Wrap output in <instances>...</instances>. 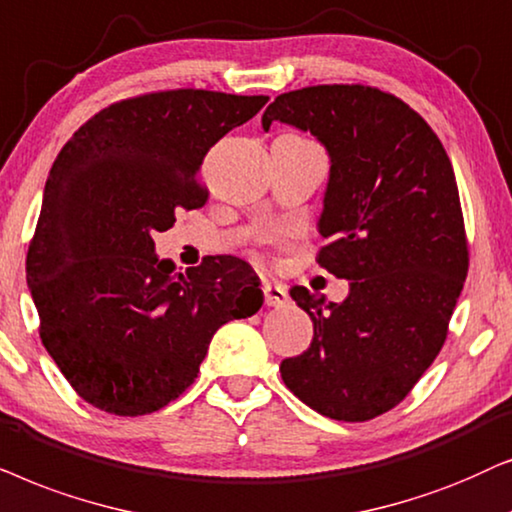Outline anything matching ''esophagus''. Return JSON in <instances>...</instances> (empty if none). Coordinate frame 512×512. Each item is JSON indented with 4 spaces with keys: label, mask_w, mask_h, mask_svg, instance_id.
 <instances>
[{
    "label": "esophagus",
    "mask_w": 512,
    "mask_h": 512,
    "mask_svg": "<svg viewBox=\"0 0 512 512\" xmlns=\"http://www.w3.org/2000/svg\"><path fill=\"white\" fill-rule=\"evenodd\" d=\"M262 290H264V302H267V306H285L290 302L288 290H285L283 285L264 283Z\"/></svg>",
    "instance_id": "34e87169"
}]
</instances>
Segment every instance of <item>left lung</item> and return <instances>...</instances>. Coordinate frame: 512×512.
Wrapping results in <instances>:
<instances>
[{
    "instance_id": "8db88e82",
    "label": "left lung",
    "mask_w": 512,
    "mask_h": 512,
    "mask_svg": "<svg viewBox=\"0 0 512 512\" xmlns=\"http://www.w3.org/2000/svg\"><path fill=\"white\" fill-rule=\"evenodd\" d=\"M311 133L330 156L318 264L349 281L344 302L290 290L311 346L281 363L285 386L325 417L367 421L400 403L438 356L468 274L449 156L410 105L370 86H309L262 114Z\"/></svg>"
}]
</instances>
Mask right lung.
Returning a JSON list of instances; mask_svg holds the SVG:
<instances>
[{
    "label": "right lung",
    "instance_id": "1",
    "mask_svg": "<svg viewBox=\"0 0 512 512\" xmlns=\"http://www.w3.org/2000/svg\"><path fill=\"white\" fill-rule=\"evenodd\" d=\"M267 95L149 93L109 105L60 149L27 250L42 342L88 405L119 417L161 410L194 384L227 320L262 309L238 257L175 274L154 234L206 203L203 156Z\"/></svg>",
    "mask_w": 512,
    "mask_h": 512
}]
</instances>
